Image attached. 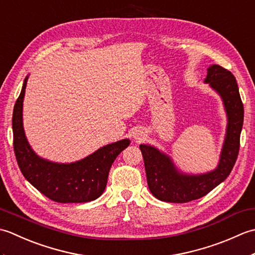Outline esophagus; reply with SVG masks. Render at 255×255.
<instances>
[{
  "label": "esophagus",
  "instance_id": "1",
  "mask_svg": "<svg viewBox=\"0 0 255 255\" xmlns=\"http://www.w3.org/2000/svg\"><path fill=\"white\" fill-rule=\"evenodd\" d=\"M141 137H143V133L141 131H140V132L138 131L137 133H134V136H133V138L136 140H140V139H141Z\"/></svg>",
  "mask_w": 255,
  "mask_h": 255
}]
</instances>
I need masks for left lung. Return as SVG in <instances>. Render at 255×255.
Wrapping results in <instances>:
<instances>
[{
    "mask_svg": "<svg viewBox=\"0 0 255 255\" xmlns=\"http://www.w3.org/2000/svg\"><path fill=\"white\" fill-rule=\"evenodd\" d=\"M204 82L221 97L228 121L219 163L210 172L187 174L177 169L170 155L153 145L140 144L149 189L162 202L187 203L205 196L228 177L236 163L245 114L236 78L228 70L213 64Z\"/></svg>",
    "mask_w": 255,
    "mask_h": 255,
    "instance_id": "left-lung-1",
    "label": "left lung"
}]
</instances>
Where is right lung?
Returning <instances> with one entry per match:
<instances>
[{
	"label": "right lung",
	"instance_id": "1",
	"mask_svg": "<svg viewBox=\"0 0 255 255\" xmlns=\"http://www.w3.org/2000/svg\"><path fill=\"white\" fill-rule=\"evenodd\" d=\"M28 75L13 111L14 151L25 178L41 194L58 203H86L104 193L113 162L130 140L123 139L96 150L86 158L58 163L40 158L31 149L23 126V102Z\"/></svg>",
	"mask_w": 255,
	"mask_h": 255
}]
</instances>
